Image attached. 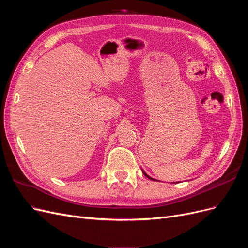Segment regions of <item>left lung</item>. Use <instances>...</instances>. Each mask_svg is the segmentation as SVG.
<instances>
[{"label": "left lung", "instance_id": "obj_1", "mask_svg": "<svg viewBox=\"0 0 248 248\" xmlns=\"http://www.w3.org/2000/svg\"><path fill=\"white\" fill-rule=\"evenodd\" d=\"M142 172H144V175H145V176H146V177H147V178H149V179H151V180H153V181H156V180H154V179H153V178H151V177H149V176H148V175H147V174H146V172H145V171H144V170H142Z\"/></svg>", "mask_w": 248, "mask_h": 248}]
</instances>
